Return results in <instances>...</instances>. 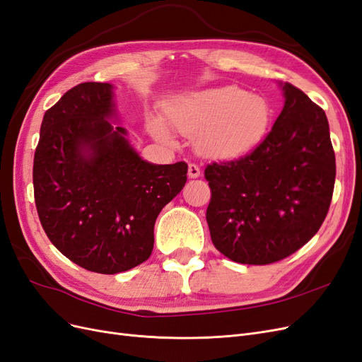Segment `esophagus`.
I'll return each instance as SVG.
<instances>
[{"mask_svg": "<svg viewBox=\"0 0 362 362\" xmlns=\"http://www.w3.org/2000/svg\"><path fill=\"white\" fill-rule=\"evenodd\" d=\"M198 177H201L199 166L194 163H190L189 164V178H198Z\"/></svg>", "mask_w": 362, "mask_h": 362, "instance_id": "34e87169", "label": "esophagus"}]
</instances>
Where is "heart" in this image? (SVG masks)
<instances>
[{
  "instance_id": "1",
  "label": "heart",
  "mask_w": 362,
  "mask_h": 362,
  "mask_svg": "<svg viewBox=\"0 0 362 362\" xmlns=\"http://www.w3.org/2000/svg\"><path fill=\"white\" fill-rule=\"evenodd\" d=\"M180 134L198 139L202 154L214 158H237L254 149L266 136L270 108L264 98L249 95L237 86H223L182 98L168 116ZM152 134L169 141L170 134L160 120Z\"/></svg>"
}]
</instances>
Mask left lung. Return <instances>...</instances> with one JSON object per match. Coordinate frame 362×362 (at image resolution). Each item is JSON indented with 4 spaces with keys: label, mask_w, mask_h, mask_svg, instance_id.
Returning a JSON list of instances; mask_svg holds the SVG:
<instances>
[{
    "label": "left lung",
    "mask_w": 362,
    "mask_h": 362,
    "mask_svg": "<svg viewBox=\"0 0 362 362\" xmlns=\"http://www.w3.org/2000/svg\"><path fill=\"white\" fill-rule=\"evenodd\" d=\"M286 104L249 154L208 164L206 223L214 247L235 262L264 266L308 243L329 211L335 152L323 108L284 84Z\"/></svg>",
    "instance_id": "left-lung-1"
}]
</instances>
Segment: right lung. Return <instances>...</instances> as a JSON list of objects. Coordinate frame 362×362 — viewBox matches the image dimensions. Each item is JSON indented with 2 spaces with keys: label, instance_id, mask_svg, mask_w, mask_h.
<instances>
[{
  "label": "right lung",
  "instance_id": "1",
  "mask_svg": "<svg viewBox=\"0 0 362 362\" xmlns=\"http://www.w3.org/2000/svg\"><path fill=\"white\" fill-rule=\"evenodd\" d=\"M112 84L81 83L45 112L33 163L43 231L80 267L115 275L151 257L163 206L187 181V164H151L113 128Z\"/></svg>",
  "mask_w": 362,
  "mask_h": 362
}]
</instances>
